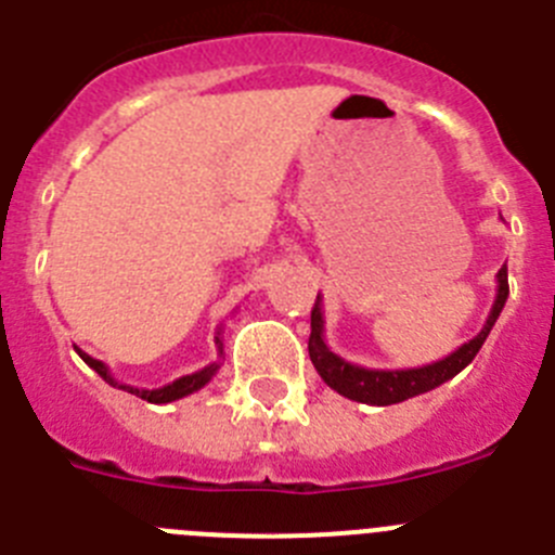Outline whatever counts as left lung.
I'll use <instances>...</instances> for the list:
<instances>
[{
  "label": "left lung",
  "mask_w": 555,
  "mask_h": 555,
  "mask_svg": "<svg viewBox=\"0 0 555 555\" xmlns=\"http://www.w3.org/2000/svg\"><path fill=\"white\" fill-rule=\"evenodd\" d=\"M499 289H495V301L490 309L488 320L481 325L479 334L474 339H468L465 345H460L454 353H449L447 359L433 361L427 366H416V370H366V366L350 364L341 356H336L334 350L325 345V320H323V307H320V295L312 309V334H309V359H312L318 375L334 388L336 395L348 397V400L364 402V405H397V402H405L411 397L424 395V391H433L441 383L452 380L457 372H463L470 361L476 359L479 348L485 345L488 334L493 331L495 320H499L501 309H504L506 298H509V279H506V266L501 268L499 276Z\"/></svg>",
  "instance_id": "8db88e82"
}]
</instances>
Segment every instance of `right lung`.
<instances>
[{
  "label": "right lung",
  "mask_w": 555,
  "mask_h": 555,
  "mask_svg": "<svg viewBox=\"0 0 555 555\" xmlns=\"http://www.w3.org/2000/svg\"><path fill=\"white\" fill-rule=\"evenodd\" d=\"M216 345H219V356L224 353V345H221V331H219V336H216ZM76 353H79L81 361H85L87 366H92V370H95L98 375H101L103 380L108 383V386L122 388V391H128V395H137V397H142V400L155 402V405H167V402L183 400V397L194 395V391H199V388H205L207 383L214 380V375H216V372H219V366H221V361H214V364L202 366L199 372H191V375L178 377V380L167 383V386H160V388H137V386H128V383L114 380L112 372H108V366L103 364V361H98V359H92V356H87L81 348H76Z\"/></svg>",
  "instance_id": "1"
}]
</instances>
